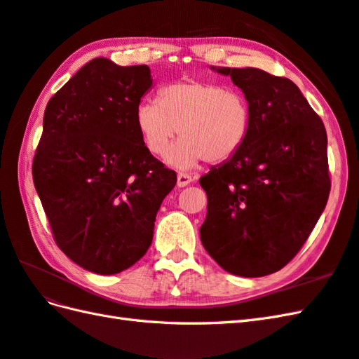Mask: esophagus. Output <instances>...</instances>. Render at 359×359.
<instances>
[{
    "instance_id": "1",
    "label": "esophagus",
    "mask_w": 359,
    "mask_h": 359,
    "mask_svg": "<svg viewBox=\"0 0 359 359\" xmlns=\"http://www.w3.org/2000/svg\"><path fill=\"white\" fill-rule=\"evenodd\" d=\"M191 181H194V178H191L190 173H186V172H180L178 173V181H177L178 187H186V186L190 184Z\"/></svg>"
}]
</instances>
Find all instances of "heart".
Masks as SVG:
<instances>
[{
	"label": "heart",
	"instance_id": "obj_1",
	"mask_svg": "<svg viewBox=\"0 0 359 359\" xmlns=\"http://www.w3.org/2000/svg\"><path fill=\"white\" fill-rule=\"evenodd\" d=\"M135 120L144 147L156 156L180 133L182 138L168 151L165 160L187 169L203 160L233 158L248 138L251 109L238 90L215 82L182 81L161 88L158 102L140 103Z\"/></svg>",
	"mask_w": 359,
	"mask_h": 359
}]
</instances>
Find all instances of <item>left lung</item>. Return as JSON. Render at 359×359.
Here are the masks:
<instances>
[{
	"instance_id": "8db88e82",
	"label": "left lung",
	"mask_w": 359,
	"mask_h": 359,
	"mask_svg": "<svg viewBox=\"0 0 359 359\" xmlns=\"http://www.w3.org/2000/svg\"><path fill=\"white\" fill-rule=\"evenodd\" d=\"M217 72L245 94L251 126L242 149L199 180L208 201L201 242L229 273L262 277L290 264L327 204V135L287 77Z\"/></svg>"
}]
</instances>
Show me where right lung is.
Listing matches in <instances>:
<instances>
[{
	"instance_id": "right-lung-1",
	"label": "right lung",
	"mask_w": 359,
	"mask_h": 359,
	"mask_svg": "<svg viewBox=\"0 0 359 359\" xmlns=\"http://www.w3.org/2000/svg\"><path fill=\"white\" fill-rule=\"evenodd\" d=\"M147 65L95 57L47 103L33 182L56 245L95 274L144 256L177 173L146 149L135 112L151 88Z\"/></svg>"
}]
</instances>
